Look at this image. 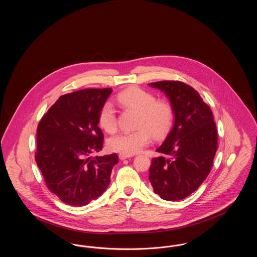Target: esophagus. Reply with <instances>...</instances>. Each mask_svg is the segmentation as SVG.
<instances>
[{
  "mask_svg": "<svg viewBox=\"0 0 257 257\" xmlns=\"http://www.w3.org/2000/svg\"><path fill=\"white\" fill-rule=\"evenodd\" d=\"M131 157H133V155H128V154H122V153H120V154H119V159L120 160L128 159V158H131Z\"/></svg>",
  "mask_w": 257,
  "mask_h": 257,
  "instance_id": "34e87169",
  "label": "esophagus"
}]
</instances>
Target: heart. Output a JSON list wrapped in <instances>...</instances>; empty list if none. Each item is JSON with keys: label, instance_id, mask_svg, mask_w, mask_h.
Segmentation results:
<instances>
[{"label": "heart", "instance_id": "heart-1", "mask_svg": "<svg viewBox=\"0 0 257 257\" xmlns=\"http://www.w3.org/2000/svg\"><path fill=\"white\" fill-rule=\"evenodd\" d=\"M117 102L126 109L139 113L136 132H123L110 138L109 147L122 154L132 155L148 145L150 135L159 139L171 127L173 112L171 106L157 101L156 97L140 87H129L118 93ZM99 125L108 133L115 131L117 121L115 110L110 103L103 105L99 113Z\"/></svg>", "mask_w": 257, "mask_h": 257}]
</instances>
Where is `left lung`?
I'll return each mask as SVG.
<instances>
[{"mask_svg":"<svg viewBox=\"0 0 257 257\" xmlns=\"http://www.w3.org/2000/svg\"><path fill=\"white\" fill-rule=\"evenodd\" d=\"M171 101L174 124L152 159L149 181L161 198L176 201L198 189L212 169L218 132L211 109L192 86L179 81L148 84Z\"/></svg>","mask_w":257,"mask_h":257,"instance_id":"1","label":"left lung"}]
</instances>
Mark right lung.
<instances>
[{
	"label": "right lung",
	"instance_id": "obj_1",
	"mask_svg": "<svg viewBox=\"0 0 257 257\" xmlns=\"http://www.w3.org/2000/svg\"><path fill=\"white\" fill-rule=\"evenodd\" d=\"M111 88L61 95L37 126L36 161L50 192L71 206H84L108 188L115 153L91 157L103 147L99 113Z\"/></svg>",
	"mask_w": 257,
	"mask_h": 257
}]
</instances>
